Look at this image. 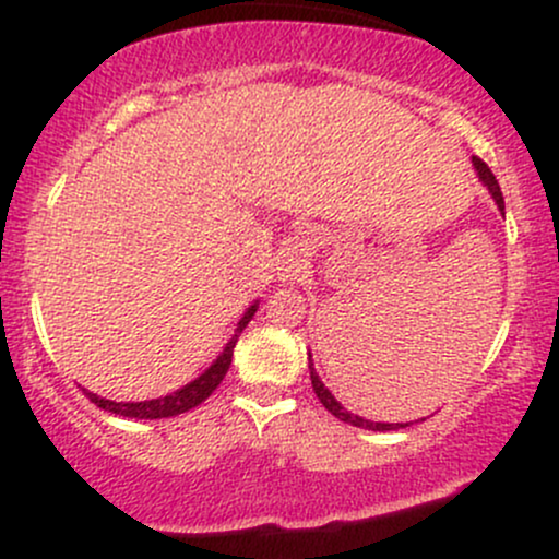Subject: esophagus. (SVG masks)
<instances>
[{
	"mask_svg": "<svg viewBox=\"0 0 559 559\" xmlns=\"http://www.w3.org/2000/svg\"><path fill=\"white\" fill-rule=\"evenodd\" d=\"M292 267H297V260H288V265L284 267V271H288V273H292Z\"/></svg>",
	"mask_w": 559,
	"mask_h": 559,
	"instance_id": "1",
	"label": "esophagus"
}]
</instances>
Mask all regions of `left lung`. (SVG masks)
Returning a JSON list of instances; mask_svg holds the SVG:
<instances>
[{
    "label": "left lung",
    "instance_id": "1",
    "mask_svg": "<svg viewBox=\"0 0 559 559\" xmlns=\"http://www.w3.org/2000/svg\"><path fill=\"white\" fill-rule=\"evenodd\" d=\"M473 165H476L478 178H480V181H484L486 189L491 191L493 202H497V207L502 210V215H504V197H502V189H499L497 178H493V173L489 170V165H486L484 159H478V157H473ZM307 360H310V381H312V389H316L318 400L323 402V407L329 409L331 415H336L338 420L352 423V426H357V428H368V431H396V428L409 426V423H373V420L360 418V415H352L349 409H344L342 402H336V396H333L331 391L325 389V383L320 381V376L316 373V368H312V357H307ZM423 420H426V418H423Z\"/></svg>",
    "mask_w": 559,
    "mask_h": 559
}]
</instances>
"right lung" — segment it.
<instances>
[{
    "label": "right lung",
    "mask_w": 559,
    "mask_h": 559,
    "mask_svg": "<svg viewBox=\"0 0 559 559\" xmlns=\"http://www.w3.org/2000/svg\"><path fill=\"white\" fill-rule=\"evenodd\" d=\"M254 312H258V301H254L252 307H249L247 312H243V318L239 320V325H236L234 336H230V342L226 344V349L221 352V357L210 365L207 370H204L202 376L194 378L191 383H186L183 389L173 391L168 396H159V400H146V402H112V400H102V396L92 394V391H86L88 400H92L96 407L107 409V413H115V415H123V418H139V420H157V418H173V415H181V413H189L191 407H197V404H202L207 400L213 391L221 386V381L226 378L228 368H230V357H234V346L239 342L241 331L247 329V323L252 320Z\"/></svg>",
    "instance_id": "right-lung-1"
}]
</instances>
